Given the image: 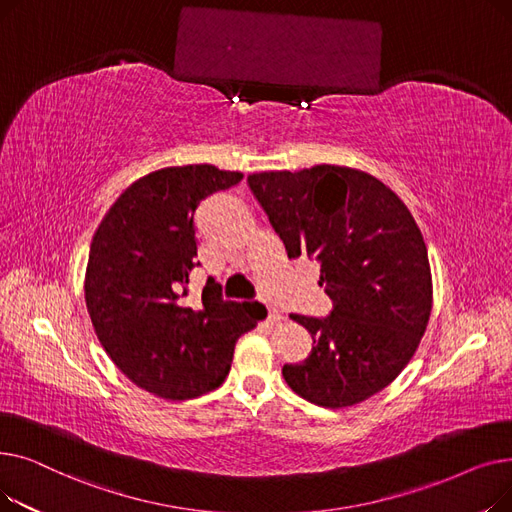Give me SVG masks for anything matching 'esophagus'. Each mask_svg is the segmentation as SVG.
Wrapping results in <instances>:
<instances>
[{
	"mask_svg": "<svg viewBox=\"0 0 512 512\" xmlns=\"http://www.w3.org/2000/svg\"><path fill=\"white\" fill-rule=\"evenodd\" d=\"M267 321H270V324H278V321H282V313L276 307H267Z\"/></svg>",
	"mask_w": 512,
	"mask_h": 512,
	"instance_id": "1",
	"label": "esophagus"
}]
</instances>
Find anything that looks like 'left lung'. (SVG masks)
I'll use <instances>...</instances> for the list:
<instances>
[{"instance_id":"1","label":"left lung","mask_w":512,"mask_h":512,"mask_svg":"<svg viewBox=\"0 0 512 512\" xmlns=\"http://www.w3.org/2000/svg\"><path fill=\"white\" fill-rule=\"evenodd\" d=\"M251 191L288 259L319 263L326 317L290 315L309 330L305 361L286 384L317 407H353L392 384L415 355L432 313L427 247L407 205L367 172L313 166L259 172Z\"/></svg>"}]
</instances>
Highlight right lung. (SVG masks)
<instances>
[{"mask_svg":"<svg viewBox=\"0 0 512 512\" xmlns=\"http://www.w3.org/2000/svg\"><path fill=\"white\" fill-rule=\"evenodd\" d=\"M242 180L209 164L151 172L101 220L89 251L85 301L105 353L130 382L188 400L218 388L236 340L257 326L245 303L203 288L188 307V274L197 257L195 211L209 195Z\"/></svg>","mask_w":512,"mask_h":512,"instance_id":"obj_1","label":"right lung"}]
</instances>
